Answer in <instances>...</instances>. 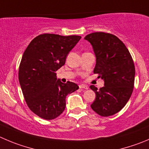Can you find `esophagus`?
I'll return each instance as SVG.
<instances>
[{
	"instance_id": "34e87169",
	"label": "esophagus",
	"mask_w": 149,
	"mask_h": 149,
	"mask_svg": "<svg viewBox=\"0 0 149 149\" xmlns=\"http://www.w3.org/2000/svg\"><path fill=\"white\" fill-rule=\"evenodd\" d=\"M79 88H81V89H88V86H86V85H84V84H80V85H79Z\"/></svg>"
}]
</instances>
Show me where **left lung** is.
Returning <instances> with one entry per match:
<instances>
[{
  "label": "left lung",
  "instance_id": "1",
  "mask_svg": "<svg viewBox=\"0 0 149 149\" xmlns=\"http://www.w3.org/2000/svg\"><path fill=\"white\" fill-rule=\"evenodd\" d=\"M90 42L96 57L93 73L104 80L100 90L91 89L96 98L91 107L101 116H110L119 112L130 100L135 76L134 62L128 49L117 36L96 32L85 36Z\"/></svg>",
  "mask_w": 149,
  "mask_h": 149
}]
</instances>
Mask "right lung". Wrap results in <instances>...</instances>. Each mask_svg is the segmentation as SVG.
Here are the masks:
<instances>
[{"label": "right lung", "instance_id": "add662e5", "mask_svg": "<svg viewBox=\"0 0 149 149\" xmlns=\"http://www.w3.org/2000/svg\"><path fill=\"white\" fill-rule=\"evenodd\" d=\"M80 39L44 33L31 41L24 52L19 84L28 107L40 118H57L65 110L66 96L79 88L72 82L62 83L56 72L65 64L66 56Z\"/></svg>", "mask_w": 149, "mask_h": 149}]
</instances>
